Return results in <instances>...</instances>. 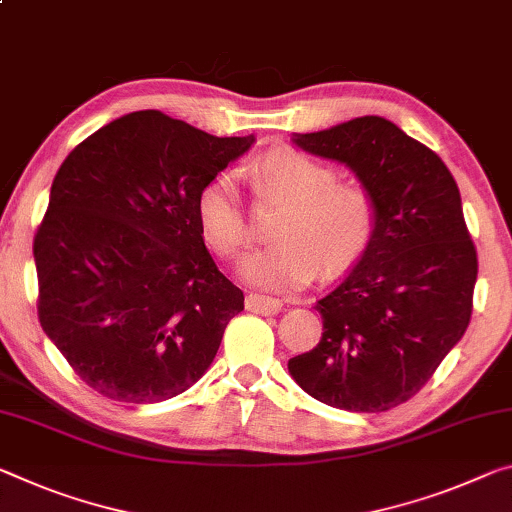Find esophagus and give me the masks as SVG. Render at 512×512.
I'll use <instances>...</instances> for the list:
<instances>
[{
    "instance_id": "esophagus-1",
    "label": "esophagus",
    "mask_w": 512,
    "mask_h": 512,
    "mask_svg": "<svg viewBox=\"0 0 512 512\" xmlns=\"http://www.w3.org/2000/svg\"><path fill=\"white\" fill-rule=\"evenodd\" d=\"M246 310L264 314V316H271V314H278L282 310V300L271 298V296L248 294L246 296Z\"/></svg>"
}]
</instances>
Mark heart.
Returning a JSON list of instances; mask_svg holds the SVG:
<instances>
[{
    "label": "heart",
    "mask_w": 512,
    "mask_h": 512,
    "mask_svg": "<svg viewBox=\"0 0 512 512\" xmlns=\"http://www.w3.org/2000/svg\"><path fill=\"white\" fill-rule=\"evenodd\" d=\"M248 177L259 198L285 202L273 223L271 246L250 253L239 264L248 285L291 291L307 285L316 269L337 273L351 266L376 230V200L355 182H337V170L296 148H273L253 161ZM198 223L205 239L225 257L250 243L237 177L216 175L198 193Z\"/></svg>",
    "instance_id": "1"
}]
</instances>
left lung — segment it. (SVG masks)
<instances>
[{
	"mask_svg": "<svg viewBox=\"0 0 512 512\" xmlns=\"http://www.w3.org/2000/svg\"><path fill=\"white\" fill-rule=\"evenodd\" d=\"M291 141L351 168L378 216L358 264L316 300L321 342L291 358L289 373L332 408H396L428 383L472 316L478 259L458 184L433 150L380 116Z\"/></svg>",
	"mask_w": 512,
	"mask_h": 512,
	"instance_id": "obj_1",
	"label": "left lung"
}]
</instances>
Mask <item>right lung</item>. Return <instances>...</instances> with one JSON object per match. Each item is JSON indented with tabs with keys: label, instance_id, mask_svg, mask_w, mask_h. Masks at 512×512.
I'll return each mask as SVG.
<instances>
[{
	"label": "right lung",
	"instance_id": "add662e5",
	"mask_svg": "<svg viewBox=\"0 0 512 512\" xmlns=\"http://www.w3.org/2000/svg\"><path fill=\"white\" fill-rule=\"evenodd\" d=\"M253 143L148 109L97 129L61 164L34 239L38 319L95 392L159 403L212 367L243 291L209 255L196 202Z\"/></svg>",
	"mask_w": 512,
	"mask_h": 512
}]
</instances>
